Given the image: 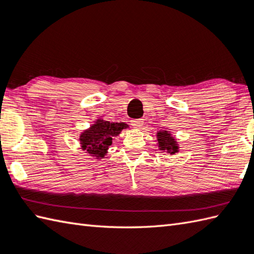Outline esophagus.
<instances>
[{"mask_svg": "<svg viewBox=\"0 0 254 254\" xmlns=\"http://www.w3.org/2000/svg\"><path fill=\"white\" fill-rule=\"evenodd\" d=\"M143 124H144V120H143V119H134V120H131V126H132L134 128L142 127Z\"/></svg>", "mask_w": 254, "mask_h": 254, "instance_id": "34e87169", "label": "esophagus"}]
</instances>
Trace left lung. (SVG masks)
<instances>
[{"mask_svg":"<svg viewBox=\"0 0 254 254\" xmlns=\"http://www.w3.org/2000/svg\"><path fill=\"white\" fill-rule=\"evenodd\" d=\"M156 137H157V146L160 152L168 153L170 155H175L179 152V143L170 131L166 128L159 130L156 134Z\"/></svg>","mask_w":254,"mask_h":254,"instance_id":"8db88e82","label":"left lung"}]
</instances>
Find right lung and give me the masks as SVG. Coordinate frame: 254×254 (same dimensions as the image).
<instances>
[{"instance_id":"1","label":"right lung","mask_w":254,"mask_h":254,"mask_svg":"<svg viewBox=\"0 0 254 254\" xmlns=\"http://www.w3.org/2000/svg\"><path fill=\"white\" fill-rule=\"evenodd\" d=\"M128 126L124 122H110L102 118L96 119L94 124L79 135L80 148L95 159L104 158L108 153L112 138L118 136Z\"/></svg>"}]
</instances>
